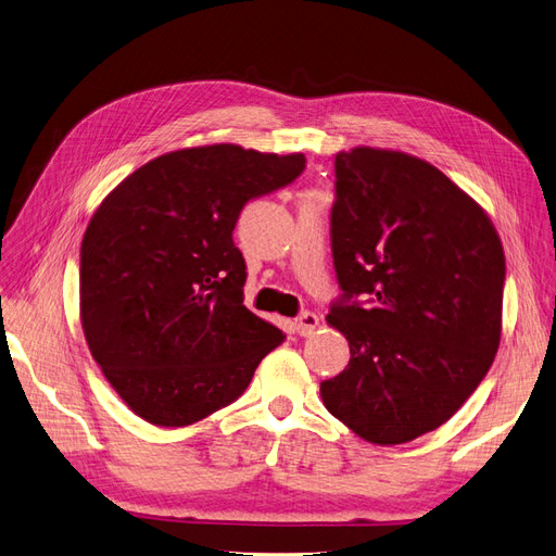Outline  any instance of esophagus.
I'll return each mask as SVG.
<instances>
[{
  "label": "esophagus",
  "mask_w": 556,
  "mask_h": 556,
  "mask_svg": "<svg viewBox=\"0 0 556 556\" xmlns=\"http://www.w3.org/2000/svg\"><path fill=\"white\" fill-rule=\"evenodd\" d=\"M318 325H320V318L316 316V313H311V311H304L302 316L295 320V329H298L300 336L313 333V329H316Z\"/></svg>",
  "instance_id": "esophagus-1"
}]
</instances>
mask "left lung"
<instances>
[{
    "label": "left lung",
    "mask_w": 556,
    "mask_h": 556,
    "mask_svg": "<svg viewBox=\"0 0 556 556\" xmlns=\"http://www.w3.org/2000/svg\"><path fill=\"white\" fill-rule=\"evenodd\" d=\"M331 252L345 298L327 325L348 368L327 412L375 445L447 422L486 377L502 336L504 250L489 213L437 165L381 148L336 154Z\"/></svg>",
    "instance_id": "1"
}]
</instances>
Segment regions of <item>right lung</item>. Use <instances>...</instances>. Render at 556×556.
Masks as SVG:
<instances>
[{
    "label": "right lung",
    "instance_id": "add662e5",
    "mask_svg": "<svg viewBox=\"0 0 556 556\" xmlns=\"http://www.w3.org/2000/svg\"><path fill=\"white\" fill-rule=\"evenodd\" d=\"M304 154L233 142L161 154L119 181L81 240L79 318L92 358L131 412L186 427L248 389L286 333L243 300L231 231L252 198L291 184Z\"/></svg>",
    "mask_w": 556,
    "mask_h": 556
}]
</instances>
